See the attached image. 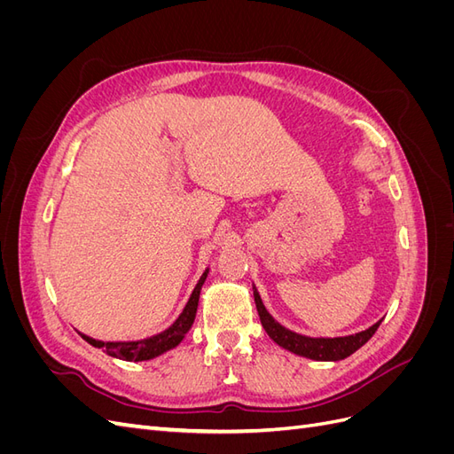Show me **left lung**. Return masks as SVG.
<instances>
[{
  "label": "left lung",
  "instance_id": "1",
  "mask_svg": "<svg viewBox=\"0 0 454 454\" xmlns=\"http://www.w3.org/2000/svg\"><path fill=\"white\" fill-rule=\"evenodd\" d=\"M254 299H255V307L259 312V320H261V324H263L267 335L282 348L290 350L294 354H299V356H305V358H310L316 362L345 360L347 356L354 354L360 347H364L371 337H373L377 327L382 322V320H379L377 324L365 329V332L348 335V337H335V339L305 337V335H299L295 332H290V329H286L284 325H280L277 320H274L272 316L267 312L263 301H261L255 287H254Z\"/></svg>",
  "mask_w": 454,
  "mask_h": 454
}]
</instances>
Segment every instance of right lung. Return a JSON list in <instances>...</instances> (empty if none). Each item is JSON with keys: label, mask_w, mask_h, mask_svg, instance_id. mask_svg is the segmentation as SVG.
<instances>
[{"label": "right lung", "mask_w": 454, "mask_h": 454, "mask_svg": "<svg viewBox=\"0 0 454 454\" xmlns=\"http://www.w3.org/2000/svg\"><path fill=\"white\" fill-rule=\"evenodd\" d=\"M206 277H208V269L202 272L200 280L197 282L193 294H191L184 312L177 316V320L168 329H164V332H160L153 337H147L142 340H129V342H104V340H96L92 337H87L83 333H81V337H83L89 345H92L96 348H102L106 354L114 356V358H119V360L144 362V360L157 358V356L180 345L185 333L191 329V325H193L197 307H199L200 290H202V284H204Z\"/></svg>", "instance_id": "1"}]
</instances>
